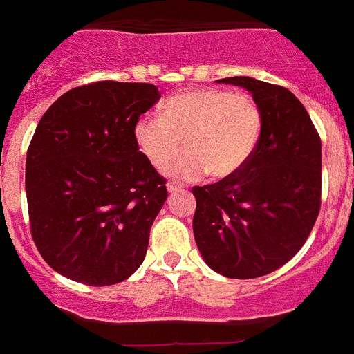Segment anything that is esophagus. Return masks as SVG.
<instances>
[{
    "mask_svg": "<svg viewBox=\"0 0 354 354\" xmlns=\"http://www.w3.org/2000/svg\"><path fill=\"white\" fill-rule=\"evenodd\" d=\"M167 189H168V193H177L183 189V186H180L179 183H174V180H170V183L167 184Z\"/></svg>",
    "mask_w": 354,
    "mask_h": 354,
    "instance_id": "1",
    "label": "esophagus"
}]
</instances>
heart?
Segmentation results:
<instances>
[{
    "label": "heart",
    "mask_w": 354,
    "mask_h": 354,
    "mask_svg": "<svg viewBox=\"0 0 354 354\" xmlns=\"http://www.w3.org/2000/svg\"><path fill=\"white\" fill-rule=\"evenodd\" d=\"M262 133V111L248 93L220 88L189 90L170 97L162 115L145 113L134 126V140L156 168L173 157L185 140L187 152L165 171L177 180L204 174L228 179L248 165Z\"/></svg>",
    "instance_id": "heart-1"
}]
</instances>
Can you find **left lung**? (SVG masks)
Wrapping results in <instances>:
<instances>
[{"label": "left lung", "instance_id": "obj_1", "mask_svg": "<svg viewBox=\"0 0 354 354\" xmlns=\"http://www.w3.org/2000/svg\"><path fill=\"white\" fill-rule=\"evenodd\" d=\"M218 83L252 93L262 133L239 174L193 187V234L212 271L246 280L282 268L310 236L321 209V138L305 106L283 86L246 76Z\"/></svg>", "mask_w": 354, "mask_h": 354}]
</instances>
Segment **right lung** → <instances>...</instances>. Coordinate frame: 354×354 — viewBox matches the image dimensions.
<instances>
[{
  "label": "right lung",
  "instance_id": "right-lung-1",
  "mask_svg": "<svg viewBox=\"0 0 354 354\" xmlns=\"http://www.w3.org/2000/svg\"><path fill=\"white\" fill-rule=\"evenodd\" d=\"M149 83L97 81L55 101L26 156L31 237L56 273L102 287L142 266L168 192L134 126L159 101Z\"/></svg>",
  "mask_w": 354,
  "mask_h": 354
}]
</instances>
